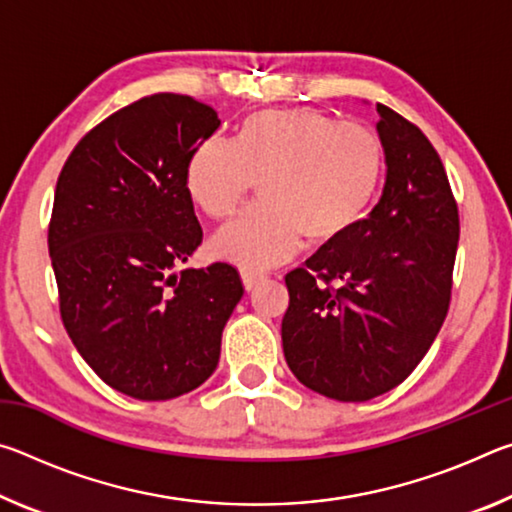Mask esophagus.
<instances>
[{"label":"esophagus","instance_id":"34e87169","mask_svg":"<svg viewBox=\"0 0 512 512\" xmlns=\"http://www.w3.org/2000/svg\"><path fill=\"white\" fill-rule=\"evenodd\" d=\"M241 282H244V287L248 291H253L255 287L264 282V275L262 273H255V271H241Z\"/></svg>","mask_w":512,"mask_h":512}]
</instances>
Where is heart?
I'll list each match as a JSON object with an SVG mask.
<instances>
[{
	"label": "heart",
	"mask_w": 512,
	"mask_h": 512,
	"mask_svg": "<svg viewBox=\"0 0 512 512\" xmlns=\"http://www.w3.org/2000/svg\"><path fill=\"white\" fill-rule=\"evenodd\" d=\"M384 178L386 149L375 131L311 108L253 112L235 142L198 144L185 171L189 196L214 221L228 219L259 183L262 203L212 239L216 257L246 271L287 262L305 237L311 246L348 237Z\"/></svg>",
	"instance_id": "heart-1"
}]
</instances>
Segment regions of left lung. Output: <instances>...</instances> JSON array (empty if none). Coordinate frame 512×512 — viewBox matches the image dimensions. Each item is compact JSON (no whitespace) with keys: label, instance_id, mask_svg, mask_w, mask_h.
<instances>
[{"label":"left lung","instance_id":"1","mask_svg":"<svg viewBox=\"0 0 512 512\" xmlns=\"http://www.w3.org/2000/svg\"><path fill=\"white\" fill-rule=\"evenodd\" d=\"M386 149L379 203L284 282V359L300 384L339 402L400 386L429 352L452 298L458 207L436 149L377 103Z\"/></svg>","mask_w":512,"mask_h":512}]
</instances>
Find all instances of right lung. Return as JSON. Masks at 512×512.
Segmentation results:
<instances>
[{
    "label": "right lung",
    "instance_id": "obj_1",
    "mask_svg": "<svg viewBox=\"0 0 512 512\" xmlns=\"http://www.w3.org/2000/svg\"><path fill=\"white\" fill-rule=\"evenodd\" d=\"M219 126L201 101L153 94L92 128L58 176L49 257L63 325L85 363L135 400L201 386L244 296L225 262L176 271L203 241L189 155Z\"/></svg>",
    "mask_w": 512,
    "mask_h": 512
}]
</instances>
